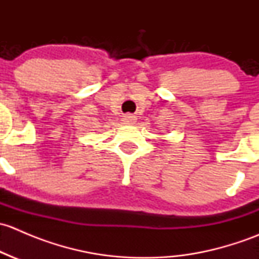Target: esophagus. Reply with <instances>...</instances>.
Wrapping results in <instances>:
<instances>
[{
  "label": "esophagus",
  "instance_id": "1",
  "mask_svg": "<svg viewBox=\"0 0 259 259\" xmlns=\"http://www.w3.org/2000/svg\"><path fill=\"white\" fill-rule=\"evenodd\" d=\"M122 122L126 125H133L135 124V121H137V116L135 115H130V114H126L122 116Z\"/></svg>",
  "mask_w": 259,
  "mask_h": 259
}]
</instances>
